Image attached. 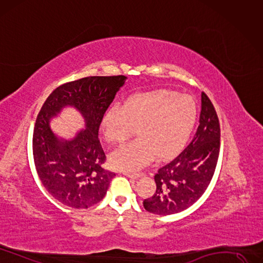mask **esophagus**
I'll return each instance as SVG.
<instances>
[{
  "label": "esophagus",
  "mask_w": 263,
  "mask_h": 263,
  "mask_svg": "<svg viewBox=\"0 0 263 263\" xmlns=\"http://www.w3.org/2000/svg\"><path fill=\"white\" fill-rule=\"evenodd\" d=\"M122 173H123V176L131 178V179H138L140 177L139 173H132V172H126V171H123Z\"/></svg>",
  "instance_id": "esophagus-1"
}]
</instances>
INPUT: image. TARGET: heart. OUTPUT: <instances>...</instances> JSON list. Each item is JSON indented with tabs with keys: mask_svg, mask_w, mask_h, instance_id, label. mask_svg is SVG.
<instances>
[{
	"mask_svg": "<svg viewBox=\"0 0 263 263\" xmlns=\"http://www.w3.org/2000/svg\"><path fill=\"white\" fill-rule=\"evenodd\" d=\"M198 108L187 94L155 90L130 96L114 106L102 119L105 139L122 144L138 129V140L110 155L117 169L135 171L152 162L174 156L186 143L195 126Z\"/></svg>",
	"mask_w": 263,
	"mask_h": 263,
	"instance_id": "obj_1",
	"label": "heart"
}]
</instances>
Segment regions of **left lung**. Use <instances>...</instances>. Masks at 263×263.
<instances>
[{
    "mask_svg": "<svg viewBox=\"0 0 263 263\" xmlns=\"http://www.w3.org/2000/svg\"><path fill=\"white\" fill-rule=\"evenodd\" d=\"M220 152V123L205 92L201 93L199 125L192 141L178 156L155 174L156 192L143 206L155 215L178 213L196 202L215 173Z\"/></svg>",
    "mask_w": 263,
    "mask_h": 263,
    "instance_id": "left-lung-1",
    "label": "left lung"
}]
</instances>
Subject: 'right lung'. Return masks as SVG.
Wrapping results in <instances>:
<instances>
[{
	"instance_id": "right-lung-1",
	"label": "right lung",
	"mask_w": 263,
	"mask_h": 263,
	"mask_svg": "<svg viewBox=\"0 0 263 263\" xmlns=\"http://www.w3.org/2000/svg\"><path fill=\"white\" fill-rule=\"evenodd\" d=\"M125 79L121 74L94 76L64 83L48 95L37 114L32 137L37 176L46 191L68 207L89 208L100 202L116 176L102 167L106 155L99 129ZM65 105L79 110L87 123L71 141L60 140L49 128V119Z\"/></svg>"
}]
</instances>
